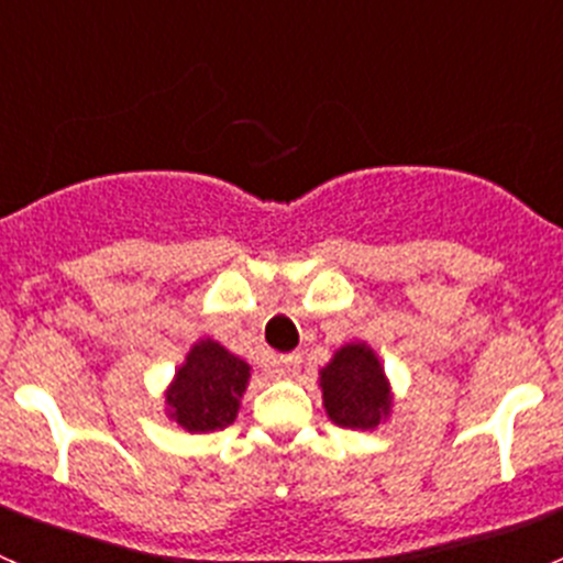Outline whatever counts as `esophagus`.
Segmentation results:
<instances>
[{"mask_svg": "<svg viewBox=\"0 0 563 563\" xmlns=\"http://www.w3.org/2000/svg\"><path fill=\"white\" fill-rule=\"evenodd\" d=\"M299 367H302V356L299 354H286L277 360V373L280 376H297Z\"/></svg>", "mask_w": 563, "mask_h": 563, "instance_id": "esophagus-1", "label": "esophagus"}]
</instances>
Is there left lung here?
<instances>
[{
    "label": "left lung",
    "mask_w": 563,
    "mask_h": 563,
    "mask_svg": "<svg viewBox=\"0 0 563 563\" xmlns=\"http://www.w3.org/2000/svg\"><path fill=\"white\" fill-rule=\"evenodd\" d=\"M318 387L329 419L340 428L373 430L389 417L391 391L376 351L367 343H345L318 371Z\"/></svg>",
    "instance_id": "1"
}]
</instances>
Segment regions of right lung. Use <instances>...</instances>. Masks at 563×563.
Returning a JSON list of instances; mask_svg holds the SVG:
<instances>
[{
  "label": "right lung",
  "mask_w": 563,
  "mask_h": 563,
  "mask_svg": "<svg viewBox=\"0 0 563 563\" xmlns=\"http://www.w3.org/2000/svg\"><path fill=\"white\" fill-rule=\"evenodd\" d=\"M250 382V365L218 340H198L187 351L166 389L168 417L187 433H212L229 428L240 411Z\"/></svg>",
  "instance_id": "right-lung-1"
}]
</instances>
